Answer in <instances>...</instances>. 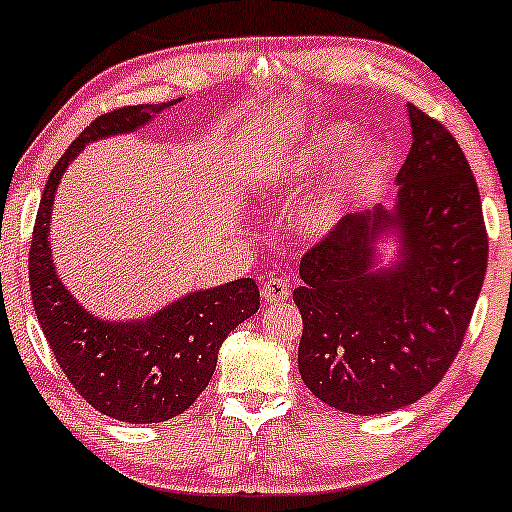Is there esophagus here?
<instances>
[{
	"mask_svg": "<svg viewBox=\"0 0 512 512\" xmlns=\"http://www.w3.org/2000/svg\"><path fill=\"white\" fill-rule=\"evenodd\" d=\"M289 292H292V289H289V282L285 280V277H270V280L263 282V287H261V296L268 301V304L285 301Z\"/></svg>",
	"mask_w": 512,
	"mask_h": 512,
	"instance_id": "34e87169",
	"label": "esophagus"
}]
</instances>
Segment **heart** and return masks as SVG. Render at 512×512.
<instances>
[{
	"label": "heart",
	"mask_w": 512,
	"mask_h": 512,
	"mask_svg": "<svg viewBox=\"0 0 512 512\" xmlns=\"http://www.w3.org/2000/svg\"><path fill=\"white\" fill-rule=\"evenodd\" d=\"M353 140H356V128L351 123L325 125L323 130L308 137L304 147L296 149L294 154L273 156V159L256 163L251 168L249 185L263 197H270V194L292 197L308 178L337 163L349 150L350 154L345 153L347 156L334 170L332 178L315 189L296 213V220L306 235H332L353 211V206L365 197L387 163V147L382 140L365 137L351 148Z\"/></svg>",
	"instance_id": "obj_1"
}]
</instances>
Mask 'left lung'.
I'll use <instances>...</instances> for the list:
<instances>
[{"label":"left lung","mask_w":512,"mask_h":512,"mask_svg":"<svg viewBox=\"0 0 512 512\" xmlns=\"http://www.w3.org/2000/svg\"><path fill=\"white\" fill-rule=\"evenodd\" d=\"M413 144L391 208L349 213L301 258L299 372L327 406L377 415L437 387L487 273L482 199L456 137L408 104ZM397 244L384 262L381 244Z\"/></svg>","instance_id":"obj_1"}]
</instances>
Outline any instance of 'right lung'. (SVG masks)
I'll list each match as a JSON object with an SVG mask.
<instances>
[{"instance_id": "obj_1", "label": "right lung", "mask_w": 512, "mask_h": 512, "mask_svg": "<svg viewBox=\"0 0 512 512\" xmlns=\"http://www.w3.org/2000/svg\"><path fill=\"white\" fill-rule=\"evenodd\" d=\"M180 102L125 106L87 125L44 185L30 244V292L59 368L92 408L132 425L166 422L197 401L216 370L220 344L258 311L261 294L251 277H239L189 292L144 318H99L56 273L49 223L56 187L87 144L140 130Z\"/></svg>"}]
</instances>
